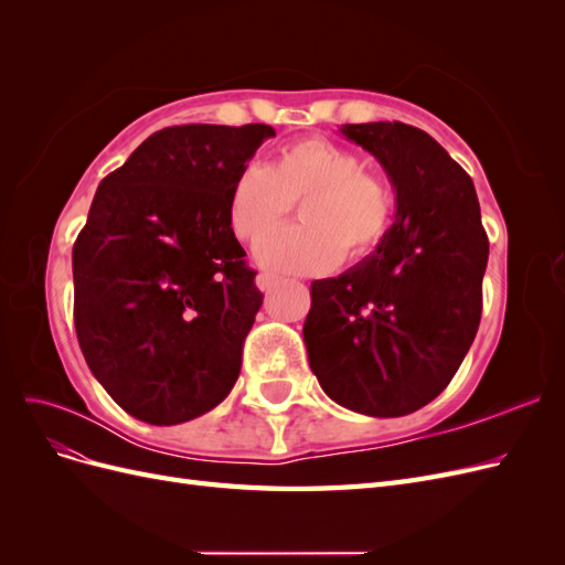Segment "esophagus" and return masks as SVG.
<instances>
[{
  "mask_svg": "<svg viewBox=\"0 0 565 565\" xmlns=\"http://www.w3.org/2000/svg\"><path fill=\"white\" fill-rule=\"evenodd\" d=\"M256 285H259L262 292H270L273 287L280 285V278L273 276V273H259V276H256Z\"/></svg>",
  "mask_w": 565,
  "mask_h": 565,
  "instance_id": "34e87169",
  "label": "esophagus"
}]
</instances>
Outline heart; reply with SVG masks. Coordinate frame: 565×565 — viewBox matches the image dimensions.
Returning <instances> with one entry per match:
<instances>
[{
	"label": "heart",
	"mask_w": 565,
	"mask_h": 565,
	"mask_svg": "<svg viewBox=\"0 0 565 565\" xmlns=\"http://www.w3.org/2000/svg\"><path fill=\"white\" fill-rule=\"evenodd\" d=\"M300 204L305 226L262 237L256 262L285 273H324L344 259L377 252L396 214L393 185L349 146L330 139L285 143L273 160L247 164L228 191V224L241 241H256Z\"/></svg>",
	"instance_id": "b5f03b06"
}]
</instances>
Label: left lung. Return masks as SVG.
I'll list each match as a JSON object with an SVG mask.
<instances>
[{
  "instance_id": "1",
  "label": "left lung",
  "mask_w": 565,
  "mask_h": 565,
  "mask_svg": "<svg viewBox=\"0 0 565 565\" xmlns=\"http://www.w3.org/2000/svg\"><path fill=\"white\" fill-rule=\"evenodd\" d=\"M396 188L377 252L311 282L303 341L322 391L353 413L403 417L450 384L483 311L488 235L471 177L403 122L344 125Z\"/></svg>"
}]
</instances>
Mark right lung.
Listing matches in <instances>:
<instances>
[{"mask_svg": "<svg viewBox=\"0 0 565 565\" xmlns=\"http://www.w3.org/2000/svg\"><path fill=\"white\" fill-rule=\"evenodd\" d=\"M268 125L156 131L100 181L73 247L75 330L131 417L172 426L224 401L264 295L228 224V191Z\"/></svg>", "mask_w": 565, "mask_h": 565, "instance_id": "add662e5", "label": "right lung"}]
</instances>
